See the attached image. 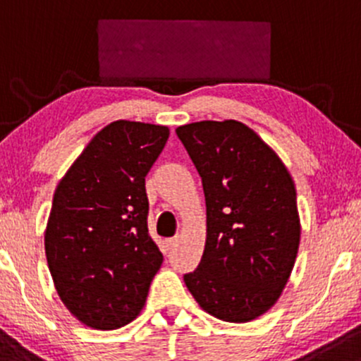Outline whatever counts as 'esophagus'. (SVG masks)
<instances>
[{"label":"esophagus","instance_id":"esophagus-1","mask_svg":"<svg viewBox=\"0 0 361 361\" xmlns=\"http://www.w3.org/2000/svg\"><path fill=\"white\" fill-rule=\"evenodd\" d=\"M179 242H180V237H179V235H176V237L169 238V240H167V247H169V249H173V247L179 245Z\"/></svg>","mask_w":361,"mask_h":361}]
</instances>
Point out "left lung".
Segmentation results:
<instances>
[{
    "instance_id": "8db88e82",
    "label": "left lung",
    "mask_w": 361,
    "mask_h": 361,
    "mask_svg": "<svg viewBox=\"0 0 361 361\" xmlns=\"http://www.w3.org/2000/svg\"><path fill=\"white\" fill-rule=\"evenodd\" d=\"M176 133L206 200L204 252L184 283L213 317L249 322L276 303L297 259L293 179L276 153L238 121H201Z\"/></svg>"
}]
</instances>
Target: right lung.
Masks as SVG:
<instances>
[{
	"label": "right lung",
	"mask_w": 361,
	"mask_h": 361,
	"mask_svg": "<svg viewBox=\"0 0 361 361\" xmlns=\"http://www.w3.org/2000/svg\"><path fill=\"white\" fill-rule=\"evenodd\" d=\"M169 128L114 121L100 129L56 188L44 245L61 302L85 326L136 319L164 256L148 233L145 177Z\"/></svg>",
	"instance_id": "obj_1"
}]
</instances>
